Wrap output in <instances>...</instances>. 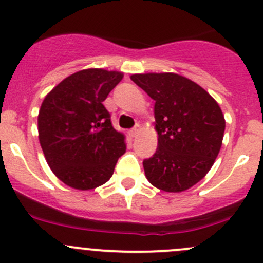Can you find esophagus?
Instances as JSON below:
<instances>
[{"instance_id": "34e87169", "label": "esophagus", "mask_w": 263, "mask_h": 263, "mask_svg": "<svg viewBox=\"0 0 263 263\" xmlns=\"http://www.w3.org/2000/svg\"><path fill=\"white\" fill-rule=\"evenodd\" d=\"M140 129H141V127H140V124H136V126H135L134 128L129 129V136H131V137H136L137 135H139Z\"/></svg>"}]
</instances>
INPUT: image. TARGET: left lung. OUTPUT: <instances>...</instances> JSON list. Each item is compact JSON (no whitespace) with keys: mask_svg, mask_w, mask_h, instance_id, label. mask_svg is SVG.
<instances>
[{"mask_svg":"<svg viewBox=\"0 0 263 263\" xmlns=\"http://www.w3.org/2000/svg\"><path fill=\"white\" fill-rule=\"evenodd\" d=\"M131 80L155 100L158 148L142 161L147 181L165 192L200 182L221 147L225 119L205 89L177 73H136Z\"/></svg>","mask_w":263,"mask_h":263,"instance_id":"1","label":"left lung"}]
</instances>
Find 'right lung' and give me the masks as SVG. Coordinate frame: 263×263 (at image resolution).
Here are the masks:
<instances>
[{
    "mask_svg": "<svg viewBox=\"0 0 263 263\" xmlns=\"http://www.w3.org/2000/svg\"><path fill=\"white\" fill-rule=\"evenodd\" d=\"M123 78L118 71L87 68L61 81L44 98L39 141L49 168L70 187L87 191L110 179L124 136L116 131L103 102Z\"/></svg>",
    "mask_w": 263,
    "mask_h": 263,
    "instance_id": "1",
    "label": "right lung"
}]
</instances>
